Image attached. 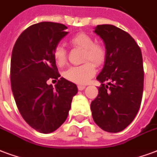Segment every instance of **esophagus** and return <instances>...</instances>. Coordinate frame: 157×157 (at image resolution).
Here are the masks:
<instances>
[{"label":"esophagus","mask_w":157,"mask_h":157,"mask_svg":"<svg viewBox=\"0 0 157 157\" xmlns=\"http://www.w3.org/2000/svg\"><path fill=\"white\" fill-rule=\"evenodd\" d=\"M86 87L84 85H78V90H83Z\"/></svg>","instance_id":"1"}]
</instances>
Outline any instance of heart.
I'll use <instances>...</instances> for the list:
<instances>
[{"label":"heart","mask_w":157,"mask_h":157,"mask_svg":"<svg viewBox=\"0 0 157 157\" xmlns=\"http://www.w3.org/2000/svg\"><path fill=\"white\" fill-rule=\"evenodd\" d=\"M70 43L74 48L83 50V62L91 61L95 65L98 66L105 60V48L100 44L94 43V40L90 35L85 33H78L70 39ZM54 59L57 65L60 67L66 63L67 53L62 45H58L55 49ZM91 62H86L82 65L69 68L63 73V76L66 79L73 83L78 84L87 83L96 72L94 64Z\"/></svg>","instance_id":"1"}]
</instances>
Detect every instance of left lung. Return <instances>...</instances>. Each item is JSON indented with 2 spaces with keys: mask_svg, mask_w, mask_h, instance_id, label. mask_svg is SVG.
I'll return each instance as SVG.
<instances>
[{
  "mask_svg": "<svg viewBox=\"0 0 157 157\" xmlns=\"http://www.w3.org/2000/svg\"><path fill=\"white\" fill-rule=\"evenodd\" d=\"M94 33L106 49L103 68L97 76L101 83L91 102L92 116L100 128L118 132L132 122L141 106L144 70L140 47L128 33L113 25H99Z\"/></svg>",
  "mask_w": 157,
  "mask_h": 157,
  "instance_id": "1",
  "label": "left lung"
}]
</instances>
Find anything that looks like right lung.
<instances>
[{
  "instance_id": "add662e5",
  "label": "right lung",
  "mask_w": 157,
  "mask_h": 157,
  "mask_svg": "<svg viewBox=\"0 0 157 157\" xmlns=\"http://www.w3.org/2000/svg\"><path fill=\"white\" fill-rule=\"evenodd\" d=\"M67 27L55 22L32 25L21 33L13 47L10 83L22 117L39 132L50 133L65 122L71 108L76 84L61 78L54 50L68 35ZM58 79L55 88L47 83Z\"/></svg>"
}]
</instances>
